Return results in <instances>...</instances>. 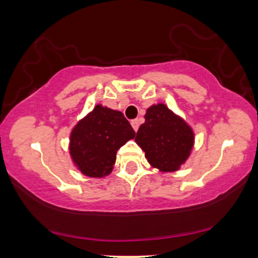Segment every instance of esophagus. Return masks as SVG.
<instances>
[{
	"label": "esophagus",
	"instance_id": "1",
	"mask_svg": "<svg viewBox=\"0 0 258 258\" xmlns=\"http://www.w3.org/2000/svg\"><path fill=\"white\" fill-rule=\"evenodd\" d=\"M131 125H132V127H133V130H135V131H137L138 127H139V120H138V119L131 120Z\"/></svg>",
	"mask_w": 258,
	"mask_h": 258
}]
</instances>
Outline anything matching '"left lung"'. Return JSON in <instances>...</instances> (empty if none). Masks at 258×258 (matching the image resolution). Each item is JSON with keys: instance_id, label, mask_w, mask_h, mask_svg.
Listing matches in <instances>:
<instances>
[{"instance_id": "left-lung-1", "label": "left lung", "mask_w": 258, "mask_h": 258, "mask_svg": "<svg viewBox=\"0 0 258 258\" xmlns=\"http://www.w3.org/2000/svg\"><path fill=\"white\" fill-rule=\"evenodd\" d=\"M146 122L139 126L136 143L153 167L162 172L177 171L190 155L194 132L178 115L160 103L147 109Z\"/></svg>"}]
</instances>
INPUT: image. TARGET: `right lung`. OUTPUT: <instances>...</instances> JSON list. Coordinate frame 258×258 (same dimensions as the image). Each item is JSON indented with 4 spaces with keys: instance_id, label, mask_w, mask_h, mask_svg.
<instances>
[{
    "instance_id": "obj_1",
    "label": "right lung",
    "mask_w": 258,
    "mask_h": 258,
    "mask_svg": "<svg viewBox=\"0 0 258 258\" xmlns=\"http://www.w3.org/2000/svg\"><path fill=\"white\" fill-rule=\"evenodd\" d=\"M136 132L121 111L96 105L80 120L70 135V155L85 176H108L116 161V152Z\"/></svg>"
}]
</instances>
